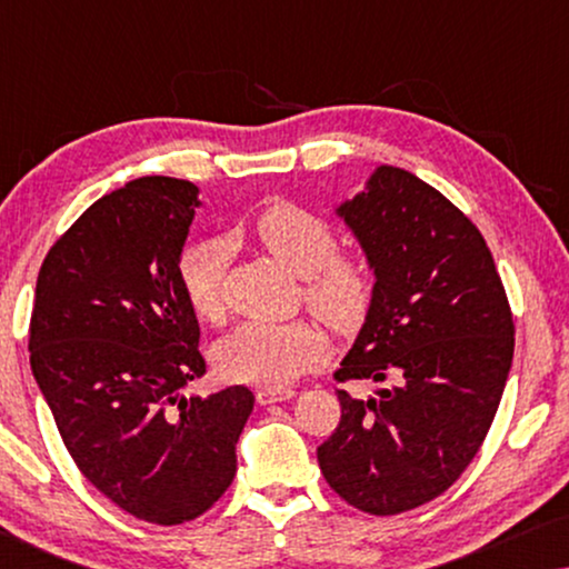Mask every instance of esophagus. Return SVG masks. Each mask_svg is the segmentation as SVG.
Returning <instances> with one entry per match:
<instances>
[{"mask_svg": "<svg viewBox=\"0 0 569 569\" xmlns=\"http://www.w3.org/2000/svg\"><path fill=\"white\" fill-rule=\"evenodd\" d=\"M295 396V391L292 388H259V393H256V399H259V403H263V407H267V403H277V401H287V399H292Z\"/></svg>", "mask_w": 569, "mask_h": 569, "instance_id": "1", "label": "esophagus"}]
</instances>
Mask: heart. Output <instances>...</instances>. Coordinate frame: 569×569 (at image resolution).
I'll list each match as a JSON object with an SVG mask.
<instances>
[{
	"instance_id": "obj_1",
	"label": "heart",
	"mask_w": 569,
	"mask_h": 569,
	"mask_svg": "<svg viewBox=\"0 0 569 569\" xmlns=\"http://www.w3.org/2000/svg\"><path fill=\"white\" fill-rule=\"evenodd\" d=\"M253 238L274 259L306 279V298L326 323L352 331L372 302V274L360 256L337 253V232L321 217L295 204H274L256 217ZM230 248L220 238L189 246L178 263L183 295L193 313L220 321L224 313V269ZM329 337L313 318L292 321H246L214 349L224 378L238 383L277 388L292 383L323 360Z\"/></svg>"
}]
</instances>
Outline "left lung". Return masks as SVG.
Here are the masks:
<instances>
[{
  "label": "left lung",
  "mask_w": 569,
  "mask_h": 569,
  "mask_svg": "<svg viewBox=\"0 0 569 569\" xmlns=\"http://www.w3.org/2000/svg\"><path fill=\"white\" fill-rule=\"evenodd\" d=\"M372 271V302L333 378L341 422L318 466L341 500L372 516L419 508L461 477L485 442L512 365V316L495 259L461 209L403 168L376 166L339 201Z\"/></svg>",
  "instance_id": "left-lung-1"
}]
</instances>
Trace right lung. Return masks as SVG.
I'll use <instances>...</instances> for the list:
<instances>
[{"label":"right lung","mask_w":569,"mask_h":569,"mask_svg":"<svg viewBox=\"0 0 569 569\" xmlns=\"http://www.w3.org/2000/svg\"><path fill=\"white\" fill-rule=\"evenodd\" d=\"M199 189L129 181L84 209L38 271L30 370L61 440L108 500L176 526L220 500L253 393L183 388L207 372L178 263Z\"/></svg>","instance_id":"right-lung-1"}]
</instances>
